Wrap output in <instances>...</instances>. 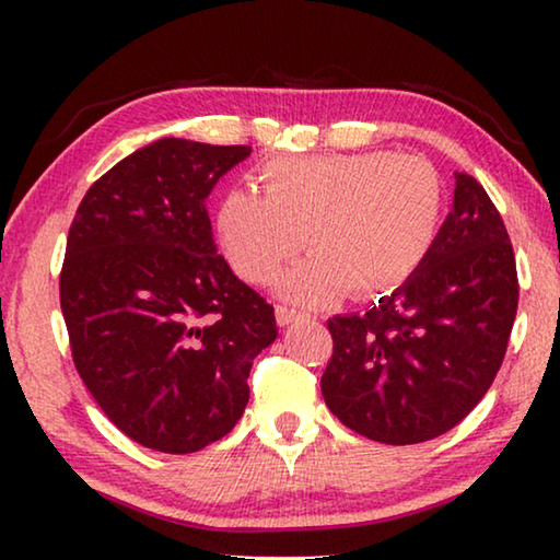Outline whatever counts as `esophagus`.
Segmentation results:
<instances>
[{"mask_svg":"<svg viewBox=\"0 0 560 560\" xmlns=\"http://www.w3.org/2000/svg\"><path fill=\"white\" fill-rule=\"evenodd\" d=\"M299 318H303L301 311L289 308V306H277V320H279V326H291L293 320H299Z\"/></svg>","mask_w":560,"mask_h":560,"instance_id":"34e87169","label":"esophagus"}]
</instances>
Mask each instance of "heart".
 <instances>
[{"label": "heart", "mask_w": 560, "mask_h": 560, "mask_svg": "<svg viewBox=\"0 0 560 560\" xmlns=\"http://www.w3.org/2000/svg\"><path fill=\"white\" fill-rule=\"evenodd\" d=\"M264 197L232 189L217 236L232 269L271 281L306 240L311 257L279 281L291 301L328 303L346 289L397 287L430 252L442 214L434 167L415 155H283L259 167Z\"/></svg>", "instance_id": "heart-1"}]
</instances>
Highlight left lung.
<instances>
[{"mask_svg":"<svg viewBox=\"0 0 560 560\" xmlns=\"http://www.w3.org/2000/svg\"><path fill=\"white\" fill-rule=\"evenodd\" d=\"M516 303L506 226L485 187L454 173L452 210L420 267L363 314L328 320V410L383 444L450 432L494 383Z\"/></svg>","mask_w":560,"mask_h":560,"instance_id":"1","label":"left lung"}]
</instances>
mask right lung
Here are the masks:
<instances>
[{
  "label": "right lung",
  "mask_w": 560,
  "mask_h": 560,
  "mask_svg": "<svg viewBox=\"0 0 560 560\" xmlns=\"http://www.w3.org/2000/svg\"><path fill=\"white\" fill-rule=\"evenodd\" d=\"M249 145L160 138L91 185L66 242L75 371L116 428L165 454L222 440L249 402L273 308L217 254L207 197Z\"/></svg>",
  "instance_id": "right-lung-1"
}]
</instances>
